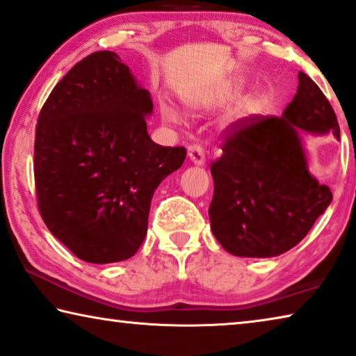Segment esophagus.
Segmentation results:
<instances>
[{
    "label": "esophagus",
    "mask_w": 356,
    "mask_h": 356,
    "mask_svg": "<svg viewBox=\"0 0 356 356\" xmlns=\"http://www.w3.org/2000/svg\"><path fill=\"white\" fill-rule=\"evenodd\" d=\"M188 158H190V161H192L193 164H198V166H201V164H204L206 155H204L203 147L198 145V144L190 145L188 147Z\"/></svg>",
    "instance_id": "obj_1"
}]
</instances>
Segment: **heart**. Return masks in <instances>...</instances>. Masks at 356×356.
<instances>
[{
	"instance_id": "1",
	"label": "heart",
	"mask_w": 356,
	"mask_h": 356,
	"mask_svg": "<svg viewBox=\"0 0 356 356\" xmlns=\"http://www.w3.org/2000/svg\"><path fill=\"white\" fill-rule=\"evenodd\" d=\"M252 107H254V102H248L246 104V108L248 110H252ZM163 113H164V116H166L168 120H171V121H177V118H179L177 111L174 110V108H171V107H164L163 108Z\"/></svg>"
}]
</instances>
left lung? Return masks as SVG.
Here are the masks:
<instances>
[{
    "instance_id": "left-lung-1",
    "label": "left lung",
    "mask_w": 356,
    "mask_h": 356,
    "mask_svg": "<svg viewBox=\"0 0 356 356\" xmlns=\"http://www.w3.org/2000/svg\"><path fill=\"white\" fill-rule=\"evenodd\" d=\"M299 129L341 136L330 100L304 72L283 116L252 115L224 131L211 163V230L225 251L273 257L294 248L332 200L307 169Z\"/></svg>"
}]
</instances>
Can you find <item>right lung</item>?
Instances as JSON below:
<instances>
[{"label": "right lung", "instance_id": "add662e5", "mask_svg": "<svg viewBox=\"0 0 356 356\" xmlns=\"http://www.w3.org/2000/svg\"><path fill=\"white\" fill-rule=\"evenodd\" d=\"M150 94L111 51L84 57L42 105L35 132V188L49 232L78 259L126 261L147 235L152 196L187 156L155 144Z\"/></svg>", "mask_w": 356, "mask_h": 356}]
</instances>
